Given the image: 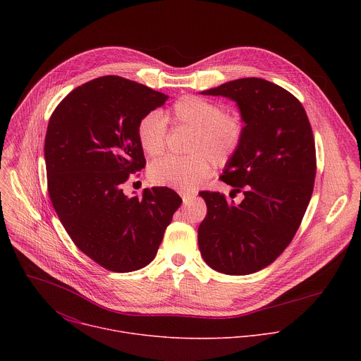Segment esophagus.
I'll use <instances>...</instances> for the list:
<instances>
[{
	"mask_svg": "<svg viewBox=\"0 0 361 361\" xmlns=\"http://www.w3.org/2000/svg\"><path fill=\"white\" fill-rule=\"evenodd\" d=\"M181 194V198H183V202L184 204H188V202H191L192 200H194V197H195V194L194 192H180Z\"/></svg>",
	"mask_w": 361,
	"mask_h": 361,
	"instance_id": "1",
	"label": "esophagus"
}]
</instances>
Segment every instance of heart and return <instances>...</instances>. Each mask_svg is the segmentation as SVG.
I'll return each instance as SVG.
<instances>
[{"label": "heart", "mask_w": 361, "mask_h": 361, "mask_svg": "<svg viewBox=\"0 0 361 361\" xmlns=\"http://www.w3.org/2000/svg\"><path fill=\"white\" fill-rule=\"evenodd\" d=\"M167 123L192 130L187 148L191 156L164 157L151 164L148 176L154 184L178 190H191L210 177L214 163H228L244 137V124L237 114L224 111L216 101L184 95L163 116L149 113L138 123V142L145 156L156 159L166 151Z\"/></svg>", "instance_id": "obj_1"}]
</instances>
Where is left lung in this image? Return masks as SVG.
<instances>
[{
    "label": "left lung",
    "mask_w": 361,
    "mask_h": 361,
    "mask_svg": "<svg viewBox=\"0 0 361 361\" xmlns=\"http://www.w3.org/2000/svg\"><path fill=\"white\" fill-rule=\"evenodd\" d=\"M201 94L237 102L244 137L221 180L244 197L235 204L220 192H200L207 216L198 227V247L213 270L251 274L286 250L310 202L316 178L312 126L293 94L263 78H238Z\"/></svg>",
    "instance_id": "8db88e82"
}]
</instances>
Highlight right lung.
<instances>
[{
  "label": "right lung",
  "mask_w": 361,
  "mask_h": 361,
  "mask_svg": "<svg viewBox=\"0 0 361 361\" xmlns=\"http://www.w3.org/2000/svg\"><path fill=\"white\" fill-rule=\"evenodd\" d=\"M169 95L106 75L73 90L51 116L44 157L48 194L74 244L110 271L149 264L183 200L167 187L128 197L123 184L144 169L138 123Z\"/></svg>",
  "instance_id": "right-lung-1"
}]
</instances>
